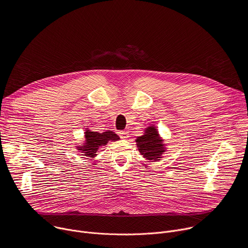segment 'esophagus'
Segmentation results:
<instances>
[{"label":"esophagus","mask_w":248,"mask_h":248,"mask_svg":"<svg viewBox=\"0 0 248 248\" xmlns=\"http://www.w3.org/2000/svg\"><path fill=\"white\" fill-rule=\"evenodd\" d=\"M119 135L122 139L128 138V132L127 131H119Z\"/></svg>","instance_id":"obj_1"}]
</instances>
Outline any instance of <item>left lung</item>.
<instances>
[{"label": "left lung", "instance_id": "1", "mask_svg": "<svg viewBox=\"0 0 248 248\" xmlns=\"http://www.w3.org/2000/svg\"><path fill=\"white\" fill-rule=\"evenodd\" d=\"M136 146L140 154L146 160L151 162H158L163 158L164 153L168 149L164 139L160 136L156 125H148L142 135L135 139Z\"/></svg>", "mask_w": 248, "mask_h": 248}]
</instances>
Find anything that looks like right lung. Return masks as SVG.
<instances>
[{
  "label": "right lung",
  "instance_id": "1",
  "mask_svg": "<svg viewBox=\"0 0 248 248\" xmlns=\"http://www.w3.org/2000/svg\"><path fill=\"white\" fill-rule=\"evenodd\" d=\"M84 140L83 143L80 145H77L78 151L82 153V156L88 158H94L96 156V152L100 147H104L108 144L109 141H117L120 139L119 135H117L112 130H107L104 132L92 131L88 128L85 129L84 132Z\"/></svg>",
  "mask_w": 248,
  "mask_h": 248
}]
</instances>
